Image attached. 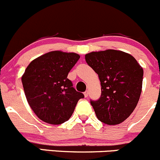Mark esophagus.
Here are the masks:
<instances>
[{
    "mask_svg": "<svg viewBox=\"0 0 160 160\" xmlns=\"http://www.w3.org/2000/svg\"><path fill=\"white\" fill-rule=\"evenodd\" d=\"M84 96H85V97H88V91H85V92H84Z\"/></svg>",
    "mask_w": 160,
    "mask_h": 160,
    "instance_id": "34e87169",
    "label": "esophagus"
}]
</instances>
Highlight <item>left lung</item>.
Wrapping results in <instances>:
<instances>
[{
	"instance_id": "1",
	"label": "left lung",
	"mask_w": 160,
	"mask_h": 160,
	"mask_svg": "<svg viewBox=\"0 0 160 160\" xmlns=\"http://www.w3.org/2000/svg\"><path fill=\"white\" fill-rule=\"evenodd\" d=\"M85 61L101 82L100 97L90 100L98 119L109 125L125 121L140 98L143 69L134 57L120 50L92 52Z\"/></svg>"
}]
</instances>
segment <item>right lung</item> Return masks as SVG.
Instances as JSON below:
<instances>
[{
  "mask_svg": "<svg viewBox=\"0 0 160 160\" xmlns=\"http://www.w3.org/2000/svg\"><path fill=\"white\" fill-rule=\"evenodd\" d=\"M75 53L51 51L33 60L22 78L25 95L36 116L46 123L68 121L83 93L77 92L68 75L79 60Z\"/></svg>",
  "mask_w": 160,
  "mask_h": 160,
  "instance_id": "add662e5",
  "label": "right lung"
}]
</instances>
